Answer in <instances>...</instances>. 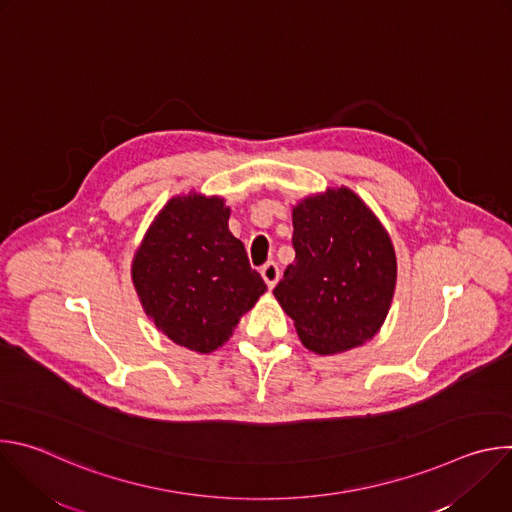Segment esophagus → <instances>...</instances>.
Segmentation results:
<instances>
[{
	"instance_id": "obj_1",
	"label": "esophagus",
	"mask_w": 512,
	"mask_h": 512,
	"mask_svg": "<svg viewBox=\"0 0 512 512\" xmlns=\"http://www.w3.org/2000/svg\"><path fill=\"white\" fill-rule=\"evenodd\" d=\"M261 277H263V281L267 283V287L273 289L275 283H277V279H279V267H277V263H273V261L265 263V265L261 267Z\"/></svg>"
}]
</instances>
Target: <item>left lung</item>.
Returning <instances> with one entry per match:
<instances>
[{"label": "left lung", "instance_id": "8db88e82", "mask_svg": "<svg viewBox=\"0 0 512 512\" xmlns=\"http://www.w3.org/2000/svg\"><path fill=\"white\" fill-rule=\"evenodd\" d=\"M291 223L296 259L273 296L302 344L330 356L369 342L385 324L397 285L387 229L346 186L302 198Z\"/></svg>", "mask_w": 512, "mask_h": 512}]
</instances>
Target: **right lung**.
<instances>
[{"mask_svg": "<svg viewBox=\"0 0 512 512\" xmlns=\"http://www.w3.org/2000/svg\"><path fill=\"white\" fill-rule=\"evenodd\" d=\"M223 196H172L145 231L131 261L141 308L178 346L221 348L267 291L245 245L229 231Z\"/></svg>", "mask_w": 512, "mask_h": 512, "instance_id": "add662e5", "label": "right lung"}]
</instances>
